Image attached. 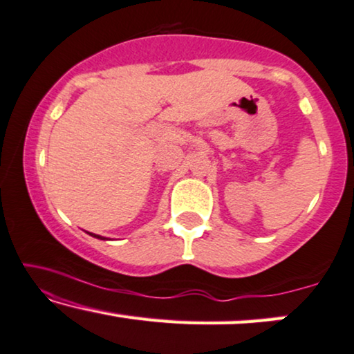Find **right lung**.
Listing matches in <instances>:
<instances>
[{
    "mask_svg": "<svg viewBox=\"0 0 354 354\" xmlns=\"http://www.w3.org/2000/svg\"><path fill=\"white\" fill-rule=\"evenodd\" d=\"M89 236H93V237H96V239H101V241H106V237H102V236H97V234H93V232H88Z\"/></svg>",
    "mask_w": 354,
    "mask_h": 354,
    "instance_id": "1",
    "label": "right lung"
}]
</instances>
